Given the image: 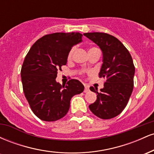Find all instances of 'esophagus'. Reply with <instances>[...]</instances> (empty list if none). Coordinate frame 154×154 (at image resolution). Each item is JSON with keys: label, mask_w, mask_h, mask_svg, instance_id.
I'll list each match as a JSON object with an SVG mask.
<instances>
[{"label": "esophagus", "mask_w": 154, "mask_h": 154, "mask_svg": "<svg viewBox=\"0 0 154 154\" xmlns=\"http://www.w3.org/2000/svg\"><path fill=\"white\" fill-rule=\"evenodd\" d=\"M89 91V86L88 85H85V90L84 92L85 93H87V92Z\"/></svg>", "instance_id": "34e87169"}]
</instances>
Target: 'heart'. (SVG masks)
I'll return each instance as SVG.
<instances>
[{
    "instance_id": "b5f03b06",
    "label": "heart",
    "mask_w": 154,
    "mask_h": 154,
    "mask_svg": "<svg viewBox=\"0 0 154 154\" xmlns=\"http://www.w3.org/2000/svg\"><path fill=\"white\" fill-rule=\"evenodd\" d=\"M95 49H98V48H97L93 47V48H91L89 49V51H91L92 50H95ZM74 51H75V48H72L71 50H70L69 52L68 56H67V59H68V60H70L72 58V56H73V54H74ZM89 51H88V52H89Z\"/></svg>"
}]
</instances>
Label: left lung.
<instances>
[{
  "label": "left lung",
  "mask_w": 154,
  "mask_h": 154,
  "mask_svg": "<svg viewBox=\"0 0 154 154\" xmlns=\"http://www.w3.org/2000/svg\"><path fill=\"white\" fill-rule=\"evenodd\" d=\"M99 46L103 63L99 77L106 79L103 88L91 87L97 93V99L89 109L100 119H109L119 115L126 107L134 85L135 66L128 49L112 35L102 32L83 34Z\"/></svg>",
  "instance_id": "8db88e82"
}]
</instances>
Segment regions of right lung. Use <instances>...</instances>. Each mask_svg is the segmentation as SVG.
Returning <instances> with one entry per match:
<instances>
[{
    "label": "right lung",
    "mask_w": 154,
    "mask_h": 154,
    "mask_svg": "<svg viewBox=\"0 0 154 154\" xmlns=\"http://www.w3.org/2000/svg\"><path fill=\"white\" fill-rule=\"evenodd\" d=\"M79 32H56L42 37L33 44L24 59L21 77L24 95L39 119L54 122L68 112L74 95L84 91L77 79L66 85L56 80L57 72L66 65L72 48L82 42Z\"/></svg>",
    "instance_id": "1"
}]
</instances>
